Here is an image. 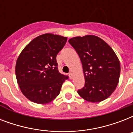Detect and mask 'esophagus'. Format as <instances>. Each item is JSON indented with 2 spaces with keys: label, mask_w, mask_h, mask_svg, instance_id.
Instances as JSON below:
<instances>
[{
  "label": "esophagus",
  "mask_w": 133,
  "mask_h": 133,
  "mask_svg": "<svg viewBox=\"0 0 133 133\" xmlns=\"http://www.w3.org/2000/svg\"><path fill=\"white\" fill-rule=\"evenodd\" d=\"M69 77H70V79H73L72 73H71V72L69 73Z\"/></svg>",
  "instance_id": "esophagus-1"
}]
</instances>
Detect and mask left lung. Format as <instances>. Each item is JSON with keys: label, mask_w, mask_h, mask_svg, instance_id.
I'll list each match as a JSON object with an SVG mask.
<instances>
[{"label": "left lung", "mask_w": 133, "mask_h": 133, "mask_svg": "<svg viewBox=\"0 0 133 133\" xmlns=\"http://www.w3.org/2000/svg\"><path fill=\"white\" fill-rule=\"evenodd\" d=\"M68 42L77 52L83 65L85 85L78 90V94L92 103L108 98L117 86L121 70L113 50L94 35L74 37Z\"/></svg>", "instance_id": "8db88e82"}]
</instances>
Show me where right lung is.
I'll list each match as a JSON object with an SVG mask.
<instances>
[{"instance_id":"right-lung-1","label":"right lung","mask_w":133,"mask_h":133,"mask_svg":"<svg viewBox=\"0 0 133 133\" xmlns=\"http://www.w3.org/2000/svg\"><path fill=\"white\" fill-rule=\"evenodd\" d=\"M66 41L67 37L44 34L34 38L21 52L16 77L22 93L30 101L45 104L59 95L68 77L58 72L56 58Z\"/></svg>"}]
</instances>
